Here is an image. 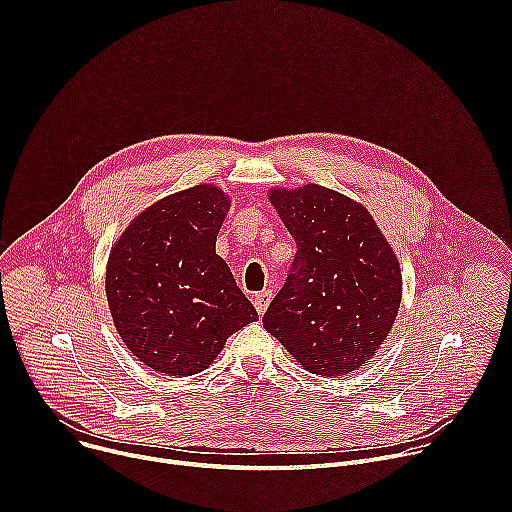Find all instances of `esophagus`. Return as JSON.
Wrapping results in <instances>:
<instances>
[{"mask_svg":"<svg viewBox=\"0 0 512 512\" xmlns=\"http://www.w3.org/2000/svg\"><path fill=\"white\" fill-rule=\"evenodd\" d=\"M271 298H273V291H269V289H267V291H261V294H257V296L253 298V304H255V310H257L259 316L265 314V310H267Z\"/></svg>","mask_w":512,"mask_h":512,"instance_id":"esophagus-1","label":"esophagus"}]
</instances>
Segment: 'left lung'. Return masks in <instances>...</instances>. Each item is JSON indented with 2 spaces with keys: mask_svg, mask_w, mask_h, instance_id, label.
I'll return each instance as SVG.
<instances>
[{
  "mask_svg": "<svg viewBox=\"0 0 512 512\" xmlns=\"http://www.w3.org/2000/svg\"><path fill=\"white\" fill-rule=\"evenodd\" d=\"M298 251L263 328L304 367L342 377L371 360L401 304L399 261L369 210L318 184L271 190Z\"/></svg>",
  "mask_w": 512,
  "mask_h": 512,
  "instance_id": "obj_1",
  "label": "left lung"
}]
</instances>
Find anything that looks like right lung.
<instances>
[{"instance_id":"right-lung-1","label":"right lung","mask_w":512,"mask_h":512,"mask_svg":"<svg viewBox=\"0 0 512 512\" xmlns=\"http://www.w3.org/2000/svg\"><path fill=\"white\" fill-rule=\"evenodd\" d=\"M229 204L210 184L166 196L133 218L109 255L115 328L137 360L168 377L200 373L231 334L259 320L214 251Z\"/></svg>"}]
</instances>
